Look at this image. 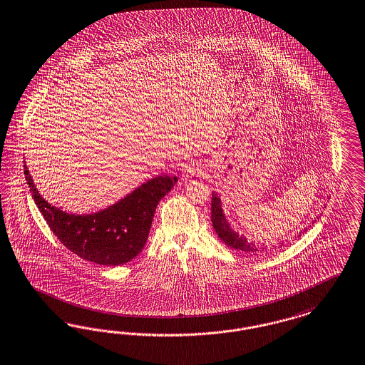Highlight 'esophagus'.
I'll list each match as a JSON object with an SVG mask.
<instances>
[{"label": "esophagus", "instance_id": "1", "mask_svg": "<svg viewBox=\"0 0 365 365\" xmlns=\"http://www.w3.org/2000/svg\"><path fill=\"white\" fill-rule=\"evenodd\" d=\"M201 173H202V165L200 163H197V161H192V163H190L183 168L182 175L185 176L186 179H191L194 176L201 175Z\"/></svg>", "mask_w": 365, "mask_h": 365}]
</instances>
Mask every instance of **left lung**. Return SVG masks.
<instances>
[{
	"label": "left lung",
	"mask_w": 365,
	"mask_h": 365,
	"mask_svg": "<svg viewBox=\"0 0 365 365\" xmlns=\"http://www.w3.org/2000/svg\"><path fill=\"white\" fill-rule=\"evenodd\" d=\"M210 220L213 224V228L216 231V234L219 235L220 239L230 247L247 252V254H261L266 247L261 246H255L254 243L247 242L246 237L239 236L234 230L230 227L228 221L225 220V216L222 215L221 210V201H220L219 195L216 192H212V206H210ZM307 230H304L306 232Z\"/></svg>",
	"instance_id": "8db88e82"
}]
</instances>
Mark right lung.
Returning a JSON list of instances; mask_svg holds the SVG:
<instances>
[{
    "mask_svg": "<svg viewBox=\"0 0 365 365\" xmlns=\"http://www.w3.org/2000/svg\"><path fill=\"white\" fill-rule=\"evenodd\" d=\"M29 191L59 242L89 262L104 266L128 263L144 248L161 198L174 187L176 176H156L102 212L78 216L51 206L35 187L24 163Z\"/></svg>",
    "mask_w": 365,
    "mask_h": 365,
    "instance_id": "1",
    "label": "right lung"
}]
</instances>
